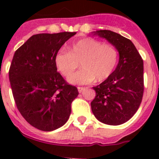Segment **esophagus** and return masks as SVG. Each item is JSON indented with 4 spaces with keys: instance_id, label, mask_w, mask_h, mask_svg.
<instances>
[{
    "instance_id": "esophagus-1",
    "label": "esophagus",
    "mask_w": 159,
    "mask_h": 159,
    "mask_svg": "<svg viewBox=\"0 0 159 159\" xmlns=\"http://www.w3.org/2000/svg\"><path fill=\"white\" fill-rule=\"evenodd\" d=\"M87 88H84V87H79L78 88V91L80 93H82L83 92H84L85 90H86Z\"/></svg>"
}]
</instances>
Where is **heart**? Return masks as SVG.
Masks as SVG:
<instances>
[{
	"instance_id": "heart-1",
	"label": "heart",
	"mask_w": 159,
	"mask_h": 159,
	"mask_svg": "<svg viewBox=\"0 0 159 159\" xmlns=\"http://www.w3.org/2000/svg\"><path fill=\"white\" fill-rule=\"evenodd\" d=\"M118 61L119 52L113 44L92 37L77 40L67 48V52H59L54 58L57 69L65 77L70 76L81 63L83 69L67 80L70 84L79 85L107 80L115 71Z\"/></svg>"
}]
</instances>
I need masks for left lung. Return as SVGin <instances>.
I'll return each mask as SVG.
<instances>
[{
  "instance_id": "1",
  "label": "left lung",
  "mask_w": 159,
  "mask_h": 159,
  "mask_svg": "<svg viewBox=\"0 0 159 159\" xmlns=\"http://www.w3.org/2000/svg\"><path fill=\"white\" fill-rule=\"evenodd\" d=\"M113 44L119 52V63L111 75L93 88L91 102L94 116L99 122L117 126L126 123L137 111L144 90L143 60L129 39L110 30L93 32Z\"/></svg>"
}]
</instances>
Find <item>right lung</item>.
<instances>
[{
  "label": "right lung",
  "mask_w": 159,
  "mask_h": 159,
  "mask_svg": "<svg viewBox=\"0 0 159 159\" xmlns=\"http://www.w3.org/2000/svg\"><path fill=\"white\" fill-rule=\"evenodd\" d=\"M75 34L33 35L14 53L8 72L14 100L25 120L43 131L65 124L79 95L77 88L57 72L54 63L60 48Z\"/></svg>",
  "instance_id": "right-lung-1"
}]
</instances>
